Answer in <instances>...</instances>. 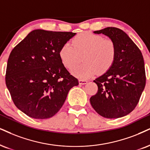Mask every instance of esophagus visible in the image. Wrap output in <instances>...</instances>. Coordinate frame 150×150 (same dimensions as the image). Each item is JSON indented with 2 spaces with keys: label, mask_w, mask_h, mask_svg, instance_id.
Wrapping results in <instances>:
<instances>
[{
  "label": "esophagus",
  "mask_w": 150,
  "mask_h": 150,
  "mask_svg": "<svg viewBox=\"0 0 150 150\" xmlns=\"http://www.w3.org/2000/svg\"><path fill=\"white\" fill-rule=\"evenodd\" d=\"M79 83L80 85H85L88 83V81L86 80H82V79H80V80L79 81Z\"/></svg>",
  "instance_id": "obj_1"
}]
</instances>
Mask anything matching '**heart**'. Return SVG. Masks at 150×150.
<instances>
[{"label":"heart","mask_w":150,"mask_h":150,"mask_svg":"<svg viewBox=\"0 0 150 150\" xmlns=\"http://www.w3.org/2000/svg\"><path fill=\"white\" fill-rule=\"evenodd\" d=\"M71 45L67 42L60 51V57L66 67L77 65L83 56L82 65L71 69L75 76L86 79L93 76L99 71L103 73L113 62L115 46L109 39L90 33H83L74 38Z\"/></svg>","instance_id":"1"}]
</instances>
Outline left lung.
Segmentation results:
<instances>
[{
    "label": "left lung",
    "mask_w": 150,
    "mask_h": 150,
    "mask_svg": "<svg viewBox=\"0 0 150 150\" xmlns=\"http://www.w3.org/2000/svg\"><path fill=\"white\" fill-rule=\"evenodd\" d=\"M114 42L113 62L94 81L98 91L90 99L98 114L109 119L120 118L136 108L145 86V64L141 51L126 33L115 27L94 31Z\"/></svg>",
    "instance_id": "left-lung-1"
}]
</instances>
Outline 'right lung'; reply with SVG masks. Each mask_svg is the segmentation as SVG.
I'll list each match as a JSON object with an SVG mask.
<instances>
[{"mask_svg":"<svg viewBox=\"0 0 150 150\" xmlns=\"http://www.w3.org/2000/svg\"><path fill=\"white\" fill-rule=\"evenodd\" d=\"M76 34L34 30L10 53L5 83L15 106L29 117H53L79 85L60 57L61 48Z\"/></svg>","mask_w":150,"mask_h":150,"instance_id":"obj_1","label":"right lung"}]
</instances>
